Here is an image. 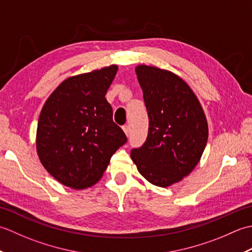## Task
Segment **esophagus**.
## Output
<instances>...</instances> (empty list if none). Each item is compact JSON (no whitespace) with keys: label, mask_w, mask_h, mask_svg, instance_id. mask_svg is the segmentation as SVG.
<instances>
[{"label":"esophagus","mask_w":252,"mask_h":252,"mask_svg":"<svg viewBox=\"0 0 252 252\" xmlns=\"http://www.w3.org/2000/svg\"><path fill=\"white\" fill-rule=\"evenodd\" d=\"M122 129H123V131H125L126 135L129 136V134H130V126H123Z\"/></svg>","instance_id":"34e87169"}]
</instances>
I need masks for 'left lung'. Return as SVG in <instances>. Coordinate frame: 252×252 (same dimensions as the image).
Wrapping results in <instances>:
<instances>
[{
    "mask_svg": "<svg viewBox=\"0 0 252 252\" xmlns=\"http://www.w3.org/2000/svg\"><path fill=\"white\" fill-rule=\"evenodd\" d=\"M149 119L148 134L131 158L152 184L167 187L189 175L208 141V125L199 100L176 74L156 67L135 69Z\"/></svg>",
    "mask_w": 252,
    "mask_h": 252,
    "instance_id": "8db88e82",
    "label": "left lung"
}]
</instances>
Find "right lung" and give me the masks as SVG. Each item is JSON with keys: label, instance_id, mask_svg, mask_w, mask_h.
<instances>
[{"label": "right lung", "instance_id": "right-lung-1", "mask_svg": "<svg viewBox=\"0 0 252 252\" xmlns=\"http://www.w3.org/2000/svg\"><path fill=\"white\" fill-rule=\"evenodd\" d=\"M117 71L111 65L66 79L41 110L36 130L40 161L71 189L94 185L127 140L105 98Z\"/></svg>", "mask_w": 252, "mask_h": 252}]
</instances>
